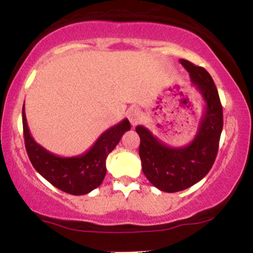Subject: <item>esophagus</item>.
<instances>
[{"label": "esophagus", "instance_id": "obj_1", "mask_svg": "<svg viewBox=\"0 0 253 253\" xmlns=\"http://www.w3.org/2000/svg\"><path fill=\"white\" fill-rule=\"evenodd\" d=\"M141 117H143V115H141V112H140V109H139V108L129 109L128 119H129L130 124H132L133 126H135V125H138L139 123H140Z\"/></svg>", "mask_w": 253, "mask_h": 253}]
</instances>
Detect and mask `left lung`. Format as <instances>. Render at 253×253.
I'll use <instances>...</instances> for the list:
<instances>
[{
	"label": "left lung",
	"mask_w": 253,
	"mask_h": 253,
	"mask_svg": "<svg viewBox=\"0 0 253 253\" xmlns=\"http://www.w3.org/2000/svg\"><path fill=\"white\" fill-rule=\"evenodd\" d=\"M179 63L189 72L205 101V112L194 140L187 146L170 147L144 126H136L140 136L139 156L146 178L165 193L191 187L207 175L215 162L222 132L223 117L219 92L213 78L201 66L185 59Z\"/></svg>",
	"instance_id": "obj_1"
}]
</instances>
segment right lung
<instances>
[{"instance_id":"1","label":"right lung","mask_w":253,"mask_h":253,"mask_svg":"<svg viewBox=\"0 0 253 253\" xmlns=\"http://www.w3.org/2000/svg\"><path fill=\"white\" fill-rule=\"evenodd\" d=\"M22 125L26 151L34 169L52 185L71 195L88 194L102 183L107 172V157L115 149L124 133L130 129L128 119H124L103 132L96 143L83 155L59 157L48 152L32 138L26 121L25 104Z\"/></svg>"}]
</instances>
